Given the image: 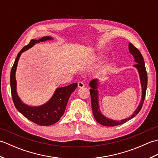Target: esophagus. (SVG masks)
Returning <instances> with one entry per match:
<instances>
[{"label":"esophagus","mask_w":158,"mask_h":158,"mask_svg":"<svg viewBox=\"0 0 158 158\" xmlns=\"http://www.w3.org/2000/svg\"><path fill=\"white\" fill-rule=\"evenodd\" d=\"M78 87H79V88H84V87H85L84 83H83V82H81V81H79V82H78Z\"/></svg>","instance_id":"obj_1"}]
</instances>
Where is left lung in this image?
Listing matches in <instances>:
<instances>
[{
  "instance_id": "obj_1",
  "label": "left lung",
  "mask_w": 158,
  "mask_h": 158,
  "mask_svg": "<svg viewBox=\"0 0 158 158\" xmlns=\"http://www.w3.org/2000/svg\"><path fill=\"white\" fill-rule=\"evenodd\" d=\"M129 52L135 58V62H136V64L134 66L136 67V69L138 70L140 80V84L142 87V97L141 100L139 105L137 107L136 109L134 111L133 115L130 117H127L124 119H122L120 121L113 120L109 118H107L106 117L103 115L102 113L100 112V107H99V102H98V91L97 88L98 86V79H93L89 82V86L91 87V89H89L90 95H91V101H92V108L93 111V115L95 119L97 122L102 124L105 126H115L121 125L124 123L127 122L134 117H135L138 114L140 109H141L144 100L145 98V94L147 90V74L146 71V68L145 66V62H144L143 57L141 53H140L139 50L135 48L132 43H129Z\"/></svg>"
}]
</instances>
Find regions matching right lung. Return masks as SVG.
Returning <instances> with one entry per match:
<instances>
[{
    "label": "right lung",
    "instance_id": "1",
    "mask_svg": "<svg viewBox=\"0 0 158 158\" xmlns=\"http://www.w3.org/2000/svg\"><path fill=\"white\" fill-rule=\"evenodd\" d=\"M52 39L51 36H43L39 40L32 39L29 44L23 48L18 53L10 75L11 95L15 108L28 119L40 126H51L58 122L64 115L69 97L77 88V83H74L69 85L57 88L52 98L44 105L39 106H31L23 103L18 95L16 91L15 72L22 53L31 48L36 43Z\"/></svg>",
    "mask_w": 158,
    "mask_h": 158
}]
</instances>
